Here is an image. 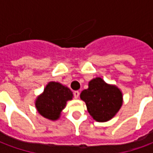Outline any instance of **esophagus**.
Here are the masks:
<instances>
[{"label": "esophagus", "instance_id": "1", "mask_svg": "<svg viewBox=\"0 0 153 153\" xmlns=\"http://www.w3.org/2000/svg\"><path fill=\"white\" fill-rule=\"evenodd\" d=\"M79 96V91H74V98H78Z\"/></svg>", "mask_w": 153, "mask_h": 153}]
</instances>
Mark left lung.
<instances>
[{
	"label": "left lung",
	"instance_id": "obj_1",
	"mask_svg": "<svg viewBox=\"0 0 153 153\" xmlns=\"http://www.w3.org/2000/svg\"><path fill=\"white\" fill-rule=\"evenodd\" d=\"M86 103L88 111L98 122H105L114 117L122 105V93L115 86L96 78L88 83V88L80 94Z\"/></svg>",
	"mask_w": 153,
	"mask_h": 153
}]
</instances>
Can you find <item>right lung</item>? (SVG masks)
Wrapping results in <instances>:
<instances>
[{
  "label": "right lung",
  "instance_id": "add662e5",
  "mask_svg": "<svg viewBox=\"0 0 153 153\" xmlns=\"http://www.w3.org/2000/svg\"><path fill=\"white\" fill-rule=\"evenodd\" d=\"M72 92L68 88L56 82H50L43 93L36 101L38 111L49 120H57L67 101L72 99Z\"/></svg>",
  "mask_w": 153,
  "mask_h": 153
}]
</instances>
